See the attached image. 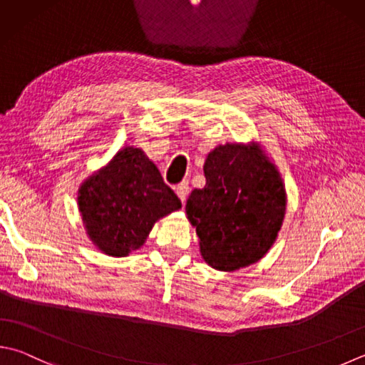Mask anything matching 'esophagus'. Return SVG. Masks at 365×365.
Segmentation results:
<instances>
[{
    "label": "esophagus",
    "instance_id": "obj_1",
    "mask_svg": "<svg viewBox=\"0 0 365 365\" xmlns=\"http://www.w3.org/2000/svg\"><path fill=\"white\" fill-rule=\"evenodd\" d=\"M175 192L178 194V197L181 198V202L184 203L185 202V198H187V195H189V192H190V185H189V182L187 181H182V182H180L175 187Z\"/></svg>",
    "mask_w": 365,
    "mask_h": 365
}]
</instances>
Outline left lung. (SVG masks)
Wrapping results in <instances>:
<instances>
[{"mask_svg": "<svg viewBox=\"0 0 365 365\" xmlns=\"http://www.w3.org/2000/svg\"><path fill=\"white\" fill-rule=\"evenodd\" d=\"M206 184L185 205L203 259L217 270L256 262L270 250L284 219L286 194L257 146L225 144L208 154Z\"/></svg>", "mask_w": 365, "mask_h": 365, "instance_id": "obj_1", "label": "left lung"}]
</instances>
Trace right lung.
I'll return each instance as SVG.
<instances>
[{"label": "right lung", "mask_w": 365, "mask_h": 365, "mask_svg": "<svg viewBox=\"0 0 365 365\" xmlns=\"http://www.w3.org/2000/svg\"><path fill=\"white\" fill-rule=\"evenodd\" d=\"M79 210L92 242L109 256L138 250L154 222L181 208L141 149L125 148L79 189Z\"/></svg>", "instance_id": "obj_1"}]
</instances>
